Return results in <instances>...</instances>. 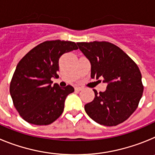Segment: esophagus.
<instances>
[{"label": "esophagus", "mask_w": 155, "mask_h": 155, "mask_svg": "<svg viewBox=\"0 0 155 155\" xmlns=\"http://www.w3.org/2000/svg\"><path fill=\"white\" fill-rule=\"evenodd\" d=\"M83 89V87H80V86H77V87H75V91H81V90Z\"/></svg>", "instance_id": "34e87169"}]
</instances>
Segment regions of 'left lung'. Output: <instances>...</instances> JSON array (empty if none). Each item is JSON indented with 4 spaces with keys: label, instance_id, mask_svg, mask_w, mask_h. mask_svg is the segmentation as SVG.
<instances>
[{
    "label": "left lung",
    "instance_id": "obj_1",
    "mask_svg": "<svg viewBox=\"0 0 155 155\" xmlns=\"http://www.w3.org/2000/svg\"><path fill=\"white\" fill-rule=\"evenodd\" d=\"M91 63V78H103V92H94L92 102L84 105L90 118L101 125L121 124L137 109L143 91L141 73L130 57L109 42H77Z\"/></svg>",
    "mask_w": 155,
    "mask_h": 155
}]
</instances>
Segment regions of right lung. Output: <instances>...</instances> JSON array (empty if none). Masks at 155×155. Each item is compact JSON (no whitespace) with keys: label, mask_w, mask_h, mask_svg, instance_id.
<instances>
[{"label":"right lung","mask_w":155,"mask_h":155,"mask_svg":"<svg viewBox=\"0 0 155 155\" xmlns=\"http://www.w3.org/2000/svg\"><path fill=\"white\" fill-rule=\"evenodd\" d=\"M78 50L71 41L43 42L30 50L18 64L10 84V94L19 115L28 124L49 125L61 116L71 85H52L57 78L59 59L65 53Z\"/></svg>","instance_id":"obj_1"}]
</instances>
